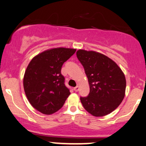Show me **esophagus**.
I'll return each instance as SVG.
<instances>
[{"label": "esophagus", "instance_id": "1", "mask_svg": "<svg viewBox=\"0 0 146 146\" xmlns=\"http://www.w3.org/2000/svg\"><path fill=\"white\" fill-rule=\"evenodd\" d=\"M74 91H76V92H77V91H78V90H79V87H78V86H76V87H75L74 88Z\"/></svg>", "mask_w": 146, "mask_h": 146}]
</instances>
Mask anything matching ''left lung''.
<instances>
[{"label":"left lung","mask_w":146,"mask_h":146,"mask_svg":"<svg viewBox=\"0 0 146 146\" xmlns=\"http://www.w3.org/2000/svg\"><path fill=\"white\" fill-rule=\"evenodd\" d=\"M76 56L84 67L90 92L80 98L84 108L96 117L109 114L125 95L126 78L119 66L104 54L79 49Z\"/></svg>","instance_id":"8db88e82"}]
</instances>
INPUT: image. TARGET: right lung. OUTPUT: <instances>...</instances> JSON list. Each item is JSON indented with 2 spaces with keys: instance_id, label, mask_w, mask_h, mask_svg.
Listing matches in <instances>:
<instances>
[{
  "instance_id": "1",
  "label": "right lung",
  "mask_w": 146,
  "mask_h": 146,
  "mask_svg": "<svg viewBox=\"0 0 146 146\" xmlns=\"http://www.w3.org/2000/svg\"><path fill=\"white\" fill-rule=\"evenodd\" d=\"M76 51L64 47L51 48L30 61L23 76V88L30 104L40 112L53 114L62 107L70 95L61 70Z\"/></svg>"
}]
</instances>
